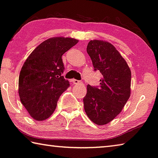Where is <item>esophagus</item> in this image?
<instances>
[{"label":"esophagus","mask_w":158,"mask_h":158,"mask_svg":"<svg viewBox=\"0 0 158 158\" xmlns=\"http://www.w3.org/2000/svg\"><path fill=\"white\" fill-rule=\"evenodd\" d=\"M72 81L74 84H79L82 83L81 81H79V80H77V79H72Z\"/></svg>","instance_id":"esophagus-1"}]
</instances>
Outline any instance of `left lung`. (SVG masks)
Wrapping results in <instances>:
<instances>
[{"label":"left lung","instance_id":"left-lung-1","mask_svg":"<svg viewBox=\"0 0 158 158\" xmlns=\"http://www.w3.org/2000/svg\"><path fill=\"white\" fill-rule=\"evenodd\" d=\"M86 51L94 70L102 73L103 78L98 87L87 86L83 99L84 110L93 123L102 126L113 121L130 98L131 72L126 60L110 42L91 40Z\"/></svg>","mask_w":158,"mask_h":158}]
</instances>
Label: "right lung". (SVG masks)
<instances>
[{"mask_svg": "<svg viewBox=\"0 0 158 158\" xmlns=\"http://www.w3.org/2000/svg\"><path fill=\"white\" fill-rule=\"evenodd\" d=\"M78 42L71 37H51L25 60L19 76L18 93L21 103L36 121H44L53 114L61 94L69 86L62 76V56Z\"/></svg>", "mask_w": 158, "mask_h": 158, "instance_id": "1", "label": "right lung"}]
</instances>
